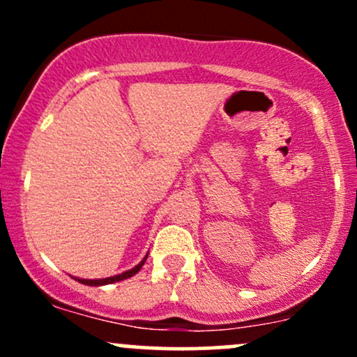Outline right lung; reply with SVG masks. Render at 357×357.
<instances>
[{
    "label": "right lung",
    "mask_w": 357,
    "mask_h": 357,
    "mask_svg": "<svg viewBox=\"0 0 357 357\" xmlns=\"http://www.w3.org/2000/svg\"><path fill=\"white\" fill-rule=\"evenodd\" d=\"M147 260V255L142 258L141 261L136 265L134 268L130 270H126V272L119 273V275H114V277H105V278H79V277H73L77 282H80V284L84 285H90V287H100V285H109V284H116V282H121V280H126V278L136 275L139 270L142 268V265H144V261Z\"/></svg>",
    "instance_id": "right-lung-1"
}]
</instances>
